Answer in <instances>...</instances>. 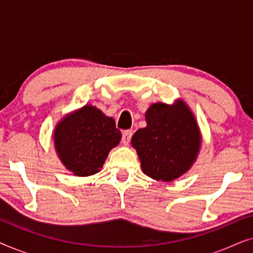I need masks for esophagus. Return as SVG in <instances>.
<instances>
[{"instance_id": "esophagus-1", "label": "esophagus", "mask_w": 253, "mask_h": 253, "mask_svg": "<svg viewBox=\"0 0 253 253\" xmlns=\"http://www.w3.org/2000/svg\"><path fill=\"white\" fill-rule=\"evenodd\" d=\"M131 137H132V131H131V130L123 131V133H122V143H123V145H129L130 140H131Z\"/></svg>"}]
</instances>
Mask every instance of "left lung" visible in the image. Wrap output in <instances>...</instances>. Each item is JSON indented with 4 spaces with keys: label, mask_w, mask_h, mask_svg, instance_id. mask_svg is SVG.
<instances>
[{
    "label": "left lung",
    "mask_w": 253,
    "mask_h": 253,
    "mask_svg": "<svg viewBox=\"0 0 253 253\" xmlns=\"http://www.w3.org/2000/svg\"><path fill=\"white\" fill-rule=\"evenodd\" d=\"M145 120L146 126L131 138L141 170L155 181L171 182L181 177L196 162L202 145L195 114L178 99L172 105H151Z\"/></svg>",
    "instance_id": "8db88e82"
}]
</instances>
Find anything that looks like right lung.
I'll return each instance as SVG.
<instances>
[{
	"mask_svg": "<svg viewBox=\"0 0 253 253\" xmlns=\"http://www.w3.org/2000/svg\"><path fill=\"white\" fill-rule=\"evenodd\" d=\"M115 121L95 106L85 105L62 117L53 132L62 164L75 176L86 177L101 170L112 148L121 140Z\"/></svg>",
	"mask_w": 253,
	"mask_h": 253,
	"instance_id": "right-lung-1",
	"label": "right lung"
}]
</instances>
